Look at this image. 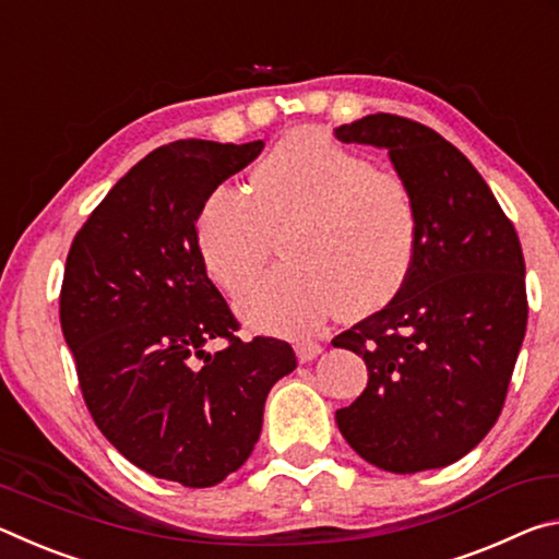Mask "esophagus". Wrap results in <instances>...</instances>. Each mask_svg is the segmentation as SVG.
<instances>
[{
    "instance_id": "obj_1",
    "label": "esophagus",
    "mask_w": 559,
    "mask_h": 559,
    "mask_svg": "<svg viewBox=\"0 0 559 559\" xmlns=\"http://www.w3.org/2000/svg\"><path fill=\"white\" fill-rule=\"evenodd\" d=\"M293 345H296V355L300 362H310V359H316L320 353H323V347H320L318 340H310V337H296L293 340Z\"/></svg>"
}]
</instances>
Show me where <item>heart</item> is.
<instances>
[{
	"label": "heart",
	"instance_id": "b5f03b06",
	"mask_svg": "<svg viewBox=\"0 0 559 559\" xmlns=\"http://www.w3.org/2000/svg\"><path fill=\"white\" fill-rule=\"evenodd\" d=\"M249 182L251 194L214 187L194 222L204 269L229 293L265 265L272 231L292 226L284 252L294 266L236 298L249 323L302 333L343 306L372 313L402 290L419 210L400 175L320 132H296L253 165Z\"/></svg>",
	"mask_w": 559,
	"mask_h": 559
}]
</instances>
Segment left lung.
<instances>
[{
  "label": "left lung",
  "instance_id": "left-lung-1",
  "mask_svg": "<svg viewBox=\"0 0 559 559\" xmlns=\"http://www.w3.org/2000/svg\"><path fill=\"white\" fill-rule=\"evenodd\" d=\"M382 147L419 210V249L402 290L333 345L365 359V392L335 412L359 456L390 473L443 468L478 447L503 409L525 337L518 234L461 150L390 112L335 128Z\"/></svg>",
  "mask_w": 559,
  "mask_h": 559
}]
</instances>
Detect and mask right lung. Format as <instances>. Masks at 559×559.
<instances>
[{
  "label": "right lung",
  "instance_id": "add662e5",
  "mask_svg": "<svg viewBox=\"0 0 559 559\" xmlns=\"http://www.w3.org/2000/svg\"><path fill=\"white\" fill-rule=\"evenodd\" d=\"M177 140L110 189L66 259L61 330L88 412L112 447L155 478L210 488L243 466L271 386L296 370L276 337L243 343L206 276L194 222L206 194L261 155ZM224 338L216 354L205 349Z\"/></svg>",
  "mask_w": 559,
  "mask_h": 559
}]
</instances>
